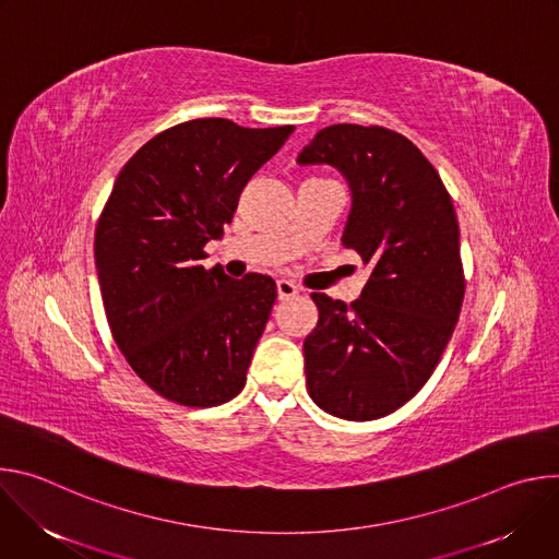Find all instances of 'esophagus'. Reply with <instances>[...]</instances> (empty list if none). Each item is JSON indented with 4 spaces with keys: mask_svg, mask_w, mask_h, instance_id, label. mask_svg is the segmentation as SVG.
<instances>
[{
    "mask_svg": "<svg viewBox=\"0 0 559 559\" xmlns=\"http://www.w3.org/2000/svg\"><path fill=\"white\" fill-rule=\"evenodd\" d=\"M276 289H278V298L281 300H287V298H294L296 294H298V287L294 285V283H289V281H285V278H281V281H276Z\"/></svg>",
    "mask_w": 559,
    "mask_h": 559,
    "instance_id": "34e87169",
    "label": "esophagus"
}]
</instances>
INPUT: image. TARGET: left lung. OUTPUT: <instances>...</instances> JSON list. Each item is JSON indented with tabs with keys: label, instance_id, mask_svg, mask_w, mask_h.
<instances>
[{
	"label": "left lung",
	"instance_id": "1",
	"mask_svg": "<svg viewBox=\"0 0 559 559\" xmlns=\"http://www.w3.org/2000/svg\"><path fill=\"white\" fill-rule=\"evenodd\" d=\"M298 164H330L347 177L354 203L343 246L369 270L349 305L311 294L307 391L336 418L376 420L425 386L455 330L466 281L453 201L427 156L382 126H330Z\"/></svg>",
	"mask_w": 559,
	"mask_h": 559
}]
</instances>
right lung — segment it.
<instances>
[{"label":"right lung","instance_id":"add662e5","mask_svg":"<svg viewBox=\"0 0 559 559\" xmlns=\"http://www.w3.org/2000/svg\"><path fill=\"white\" fill-rule=\"evenodd\" d=\"M292 132L192 119L141 145L115 181L95 229L102 300L128 365L166 401L216 407L246 386L276 283L205 270L203 248Z\"/></svg>","mask_w":559,"mask_h":559}]
</instances>
